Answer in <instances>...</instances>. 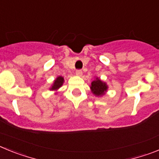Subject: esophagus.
<instances>
[{"instance_id":"1","label":"esophagus","mask_w":159,"mask_h":159,"mask_svg":"<svg viewBox=\"0 0 159 159\" xmlns=\"http://www.w3.org/2000/svg\"><path fill=\"white\" fill-rule=\"evenodd\" d=\"M75 74H76L77 75H80V76H81V75H83V71H82V70H80V69L76 70V71H75Z\"/></svg>"}]
</instances>
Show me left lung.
I'll list each match as a JSON object with an SVG mask.
<instances>
[{"instance_id":"obj_1","label":"left lung","mask_w":159,"mask_h":159,"mask_svg":"<svg viewBox=\"0 0 159 159\" xmlns=\"http://www.w3.org/2000/svg\"><path fill=\"white\" fill-rule=\"evenodd\" d=\"M91 88H92L93 94H95L97 96H99V95H104V92L107 89V84L105 83H102L99 79L96 78V80L92 83Z\"/></svg>"}]
</instances>
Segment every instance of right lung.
I'll list each match as a JSON object with an SVG mask.
<instances>
[{
    "mask_svg": "<svg viewBox=\"0 0 159 159\" xmlns=\"http://www.w3.org/2000/svg\"><path fill=\"white\" fill-rule=\"evenodd\" d=\"M63 83H64V78L62 76H59L57 77V80H55L54 84H53L51 90H57L59 88L62 86Z\"/></svg>",
    "mask_w": 159,
    "mask_h": 159,
    "instance_id": "1",
    "label": "right lung"
}]
</instances>
